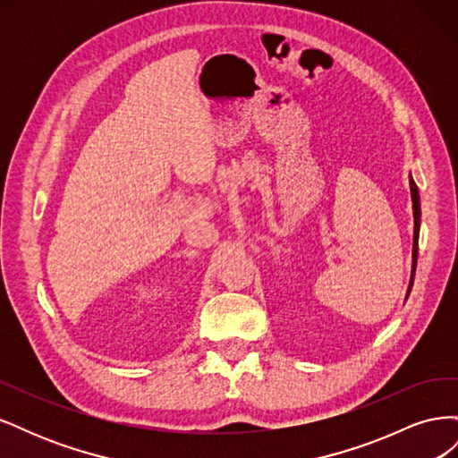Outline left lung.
<instances>
[{
  "label": "left lung",
  "instance_id": "1",
  "mask_svg": "<svg viewBox=\"0 0 458 458\" xmlns=\"http://www.w3.org/2000/svg\"><path fill=\"white\" fill-rule=\"evenodd\" d=\"M411 183V197H412V210H414V239H412V279H414V267H417V256H419V225H420V199L417 183L409 179ZM412 286V284H411ZM411 293V288H409Z\"/></svg>",
  "mask_w": 458,
  "mask_h": 458
}]
</instances>
